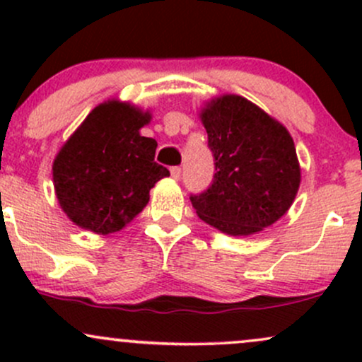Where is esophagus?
Masks as SVG:
<instances>
[{"instance_id":"obj_1","label":"esophagus","mask_w":362,"mask_h":362,"mask_svg":"<svg viewBox=\"0 0 362 362\" xmlns=\"http://www.w3.org/2000/svg\"><path fill=\"white\" fill-rule=\"evenodd\" d=\"M170 173H172V177L175 178V180H178V178H180V175H182V168L180 167H173L172 170H170Z\"/></svg>"}]
</instances>
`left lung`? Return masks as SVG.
I'll list each match as a JSON object with an SVG mask.
<instances>
[{
	"instance_id": "obj_1",
	"label": "left lung",
	"mask_w": 362,
	"mask_h": 362,
	"mask_svg": "<svg viewBox=\"0 0 362 362\" xmlns=\"http://www.w3.org/2000/svg\"><path fill=\"white\" fill-rule=\"evenodd\" d=\"M201 120L216 173L204 192L190 194L195 213L233 236L271 226L300 189V163L288 129L238 95L207 103Z\"/></svg>"
}]
</instances>
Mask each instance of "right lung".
Segmentation results:
<instances>
[{"label": "right lung", "instance_id": "right-lung-1", "mask_svg": "<svg viewBox=\"0 0 362 362\" xmlns=\"http://www.w3.org/2000/svg\"><path fill=\"white\" fill-rule=\"evenodd\" d=\"M149 112L103 102L64 143L52 165L57 201L74 224L98 235L122 230L170 172L155 161L156 141L139 129Z\"/></svg>", "mask_w": 362, "mask_h": 362}]
</instances>
